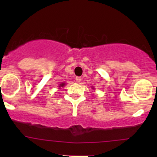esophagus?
Segmentation results:
<instances>
[{
    "instance_id": "1",
    "label": "esophagus",
    "mask_w": 157,
    "mask_h": 157,
    "mask_svg": "<svg viewBox=\"0 0 157 157\" xmlns=\"http://www.w3.org/2000/svg\"><path fill=\"white\" fill-rule=\"evenodd\" d=\"M81 80H82V79H81L80 77H75V80H76L77 82H80Z\"/></svg>"
}]
</instances>
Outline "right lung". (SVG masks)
<instances>
[{
    "label": "right lung",
    "instance_id": "1",
    "mask_svg": "<svg viewBox=\"0 0 157 157\" xmlns=\"http://www.w3.org/2000/svg\"><path fill=\"white\" fill-rule=\"evenodd\" d=\"M64 85H65V84H64V82H63V83L60 84V86H64Z\"/></svg>",
    "mask_w": 157,
    "mask_h": 157
}]
</instances>
